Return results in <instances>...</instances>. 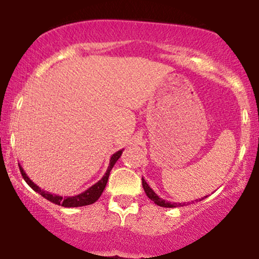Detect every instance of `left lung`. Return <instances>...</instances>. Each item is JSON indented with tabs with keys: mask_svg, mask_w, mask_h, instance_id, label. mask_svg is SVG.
Wrapping results in <instances>:
<instances>
[{
	"mask_svg": "<svg viewBox=\"0 0 259 259\" xmlns=\"http://www.w3.org/2000/svg\"><path fill=\"white\" fill-rule=\"evenodd\" d=\"M142 187H143V189H145V193L147 194V197L151 199V200H153L154 204H157L158 206H161V207H179V206H185V205H186V202H170V201H166V200H164V199L159 198L157 194H155L153 189H152L151 187L148 186V183L146 182L143 177H142ZM206 197H207V195H205V197L201 198V199H197V201L198 200L201 201L202 199H205ZM188 204H189V202H188Z\"/></svg>",
	"mask_w": 259,
	"mask_h": 259,
	"instance_id": "left-lung-1",
	"label": "left lung"
}]
</instances>
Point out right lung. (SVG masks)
Returning <instances> with one entry per match:
<instances>
[{
	"label": "right lung",
	"instance_id": "1",
	"mask_svg": "<svg viewBox=\"0 0 259 259\" xmlns=\"http://www.w3.org/2000/svg\"><path fill=\"white\" fill-rule=\"evenodd\" d=\"M121 153H123V149H120V151L116 152V153L112 155L111 159H110V165H108V167H107V171H106V174L101 180L98 181L95 185L89 187L87 191H84L83 193H80V194H78V195H74V197L62 198L61 195L52 194V193L43 191V189H40L39 187L36 185V183H33L32 181L27 177V175L25 174V171L23 167H21L20 164H19V169H20L21 176H23L24 180L26 181L27 185H29L31 188L33 189V191L42 195L43 198H46L47 200L54 202V204H57V205H62V206H65V207H79V206H85V205L94 204V202L98 200L100 197H101L102 192H104L105 187H106V185H107V181H108V177H110V172H111L112 167H113V165L117 163V160L119 159Z\"/></svg>",
	"mask_w": 259,
	"mask_h": 259
}]
</instances>
